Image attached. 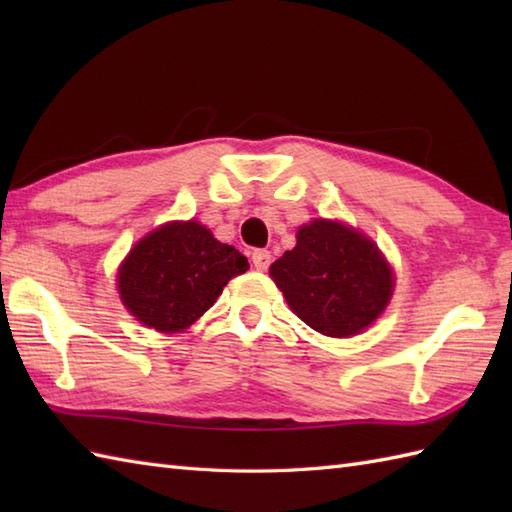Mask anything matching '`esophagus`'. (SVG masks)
<instances>
[{
  "label": "esophagus",
  "mask_w": 512,
  "mask_h": 512,
  "mask_svg": "<svg viewBox=\"0 0 512 512\" xmlns=\"http://www.w3.org/2000/svg\"><path fill=\"white\" fill-rule=\"evenodd\" d=\"M250 262H253V266L257 268V270H268V266H270V253L268 250H253V257H250Z\"/></svg>",
  "instance_id": "esophagus-1"
}]
</instances>
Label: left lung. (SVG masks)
I'll return each mask as SVG.
<instances>
[{"label": "left lung", "instance_id": "obj_1", "mask_svg": "<svg viewBox=\"0 0 512 512\" xmlns=\"http://www.w3.org/2000/svg\"><path fill=\"white\" fill-rule=\"evenodd\" d=\"M270 277L303 323L334 339L372 325L394 290L372 239L328 220L301 226L297 246L270 266Z\"/></svg>", "mask_w": 512, "mask_h": 512}]
</instances>
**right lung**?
I'll use <instances>...</instances> for the list:
<instances>
[{
    "instance_id": "right-lung-1",
    "label": "right lung",
    "mask_w": 512,
    "mask_h": 512,
    "mask_svg": "<svg viewBox=\"0 0 512 512\" xmlns=\"http://www.w3.org/2000/svg\"><path fill=\"white\" fill-rule=\"evenodd\" d=\"M248 259L198 222H171L132 248L118 270V292L134 317L158 332H180L222 295Z\"/></svg>"
}]
</instances>
